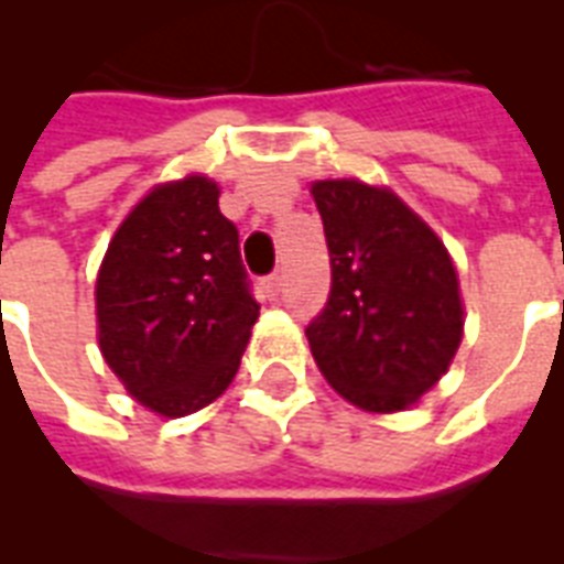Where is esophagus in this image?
Instances as JSON below:
<instances>
[{"label":"esophagus","instance_id":"34e87169","mask_svg":"<svg viewBox=\"0 0 564 564\" xmlns=\"http://www.w3.org/2000/svg\"><path fill=\"white\" fill-rule=\"evenodd\" d=\"M263 286H265V292H269V299H278L283 290V274L281 272L269 274V278L263 281Z\"/></svg>","mask_w":564,"mask_h":564}]
</instances>
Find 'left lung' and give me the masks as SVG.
Here are the masks:
<instances>
[{"label":"left lung","mask_w":564,"mask_h":564,"mask_svg":"<svg viewBox=\"0 0 564 564\" xmlns=\"http://www.w3.org/2000/svg\"><path fill=\"white\" fill-rule=\"evenodd\" d=\"M330 254V299L307 327L318 371L366 412H403L454 362L465 330L459 274L438 234L389 187L310 184Z\"/></svg>","instance_id":"obj_1"}]
</instances>
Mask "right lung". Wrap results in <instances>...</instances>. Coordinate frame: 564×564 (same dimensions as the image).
<instances>
[{"instance_id":"add662e5","label":"right lung","mask_w":564,"mask_h":564,"mask_svg":"<svg viewBox=\"0 0 564 564\" xmlns=\"http://www.w3.org/2000/svg\"><path fill=\"white\" fill-rule=\"evenodd\" d=\"M219 184H154L110 237L96 274L99 351L126 392L163 419L204 410L230 386L260 304Z\"/></svg>"}]
</instances>
